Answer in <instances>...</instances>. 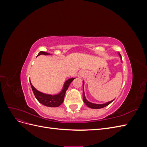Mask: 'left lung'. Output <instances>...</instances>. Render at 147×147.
<instances>
[{"mask_svg": "<svg viewBox=\"0 0 147 147\" xmlns=\"http://www.w3.org/2000/svg\"><path fill=\"white\" fill-rule=\"evenodd\" d=\"M119 56H121V55H120V54L119 53ZM83 86H84V82H83ZM83 101L84 102V104H85L88 107H90L91 109H101V108H103V107H105L109 105L110 103H112V102L113 101V100H111L110 102H107V103L105 104H92V103H91V102H88L86 98H85V96H84V90H83Z\"/></svg>", "mask_w": 147, "mask_h": 147, "instance_id": "1", "label": "left lung"}]
</instances>
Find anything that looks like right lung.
<instances>
[{
    "instance_id": "add662e5",
    "label": "right lung",
    "mask_w": 147,
    "mask_h": 147,
    "mask_svg": "<svg viewBox=\"0 0 147 147\" xmlns=\"http://www.w3.org/2000/svg\"><path fill=\"white\" fill-rule=\"evenodd\" d=\"M40 55H49L50 54L45 51H40L38 53L37 56ZM74 79L75 78H70L67 80L65 82L63 89V90L61 91V92L59 93L58 94L53 95V96L43 94V93L37 91L36 89L32 86V84H31L30 82V83L31 88H32V91L35 95V97H36V99L40 103H41L42 104L45 106L50 107H59L60 105H61L62 103L63 102L65 92L67 90L70 83L72 82Z\"/></svg>"
}]
</instances>
